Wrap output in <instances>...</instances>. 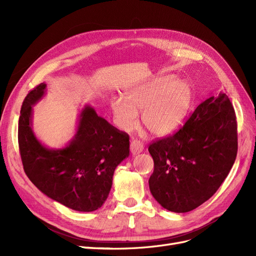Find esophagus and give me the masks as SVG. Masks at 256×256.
<instances>
[{
    "label": "esophagus",
    "mask_w": 256,
    "mask_h": 256,
    "mask_svg": "<svg viewBox=\"0 0 256 256\" xmlns=\"http://www.w3.org/2000/svg\"><path fill=\"white\" fill-rule=\"evenodd\" d=\"M143 150H144V146H143V144L140 141H136V140L131 141V143H130V152H131V154H134H134H138L142 152Z\"/></svg>",
    "instance_id": "34e87169"
}]
</instances>
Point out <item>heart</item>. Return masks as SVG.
Segmentation results:
<instances>
[{
	"instance_id": "heart-1",
	"label": "heart",
	"mask_w": 256,
	"mask_h": 256,
	"mask_svg": "<svg viewBox=\"0 0 256 256\" xmlns=\"http://www.w3.org/2000/svg\"><path fill=\"white\" fill-rule=\"evenodd\" d=\"M125 98L115 97L111 102L116 125L127 132L134 130L138 125V112L142 110L143 126L154 136H166L187 118L194 90L188 80L166 74L136 85L126 92Z\"/></svg>"
}]
</instances>
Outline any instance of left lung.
Returning a JSON list of instances; mask_svg holds the SVG:
<instances>
[{"mask_svg":"<svg viewBox=\"0 0 256 256\" xmlns=\"http://www.w3.org/2000/svg\"><path fill=\"white\" fill-rule=\"evenodd\" d=\"M237 122L228 97L220 92L200 104L174 134L152 142L150 190L173 212H188L210 198L237 156Z\"/></svg>","mask_w":256,"mask_h":256,"instance_id":"left-lung-1","label":"left lung"}]
</instances>
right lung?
I'll list each match as a JSON object with an SVG mask.
<instances>
[{
    "label": "right lung",
    "instance_id": "1",
    "mask_svg": "<svg viewBox=\"0 0 256 256\" xmlns=\"http://www.w3.org/2000/svg\"><path fill=\"white\" fill-rule=\"evenodd\" d=\"M46 88V83L37 85L21 106L18 142L23 168L50 198L76 212H94L109 196L116 166L129 156V136L85 106L72 140L63 148H48L32 129L33 106Z\"/></svg>",
    "mask_w": 256,
    "mask_h": 256
}]
</instances>
